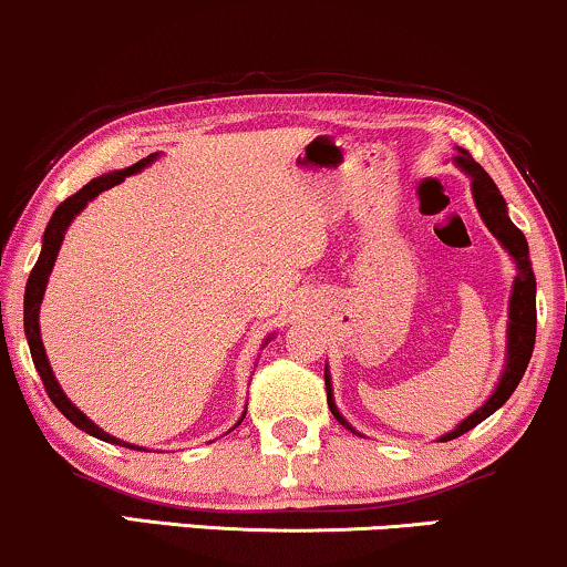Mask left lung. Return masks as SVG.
<instances>
[{"label": "left lung", "mask_w": 567, "mask_h": 567, "mask_svg": "<svg viewBox=\"0 0 567 567\" xmlns=\"http://www.w3.org/2000/svg\"><path fill=\"white\" fill-rule=\"evenodd\" d=\"M453 162L457 164V169L465 172V175L471 177V193H474V204L478 209V217L484 219V225L489 227V233L499 240V246L511 254L515 271H518V275H515V279H513L511 303H507V337H505L507 353H505L499 382L494 384L492 395L486 398L474 413L465 415V419L453 429V432L436 436V442H450V440H455V436L471 432V429H474L476 424H482L484 419H489L497 408H503L507 403V398L513 395L515 386H518L523 374H526V367H528V361H532L534 340H536V279H534L532 259H528L526 235H523L518 227L513 225L511 217H507V204H505L503 193H499V188L494 185L492 177L486 175L482 164L474 162V156H471L461 146H457V154L453 156ZM324 382H327L329 411H332V415L340 421L342 426L361 436V432H355V429L348 424L346 415L337 411L329 367H324Z\"/></svg>", "instance_id": "left-lung-1"}]
</instances>
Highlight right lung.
<instances>
[{"label":"right lung","mask_w":567,"mask_h":567,"mask_svg":"<svg viewBox=\"0 0 567 567\" xmlns=\"http://www.w3.org/2000/svg\"><path fill=\"white\" fill-rule=\"evenodd\" d=\"M159 152L156 154H148L146 159L135 162L133 167H125V169H114V172H106L102 177H93L89 185H83L81 190L75 193V196L64 198L60 206H56L52 219H49L47 230H44V243H41V254H39V261H35V267L31 271V277H28V285H25V300H23V327H25V340H28V348H31V355H33V367L39 371L41 382L47 386V395L52 398V403L60 408V413L64 415L68 421H73V424L81 429V432L96 436V440L102 442H110V444H120V447H131V450H146V447H138V444H131V442H123L117 440V436L106 434L104 429H99L93 421L85 415L81 408H78L73 400L64 395V390L56 382L54 371H52V363H49L47 358V350H44V342H41V327H39V311H41V300H44V290H47V282H49V275H52L54 269V261H56V254H60V246L64 240V233H68V227L73 225V219L81 214L85 206L91 204L93 198L99 196V193L114 188V185H120L125 181V177L135 175V172L146 169L148 164L159 159ZM275 334H269L267 340H264V346L271 340ZM246 419V411L238 419L240 421ZM233 426V429H235Z\"/></svg>","instance_id":"add662e5"}]
</instances>
